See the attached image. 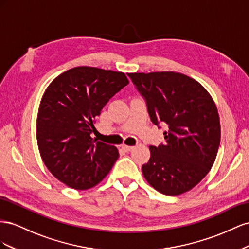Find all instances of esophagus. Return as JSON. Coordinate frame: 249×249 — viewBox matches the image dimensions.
Wrapping results in <instances>:
<instances>
[{"instance_id": "obj_1", "label": "esophagus", "mask_w": 249, "mask_h": 249, "mask_svg": "<svg viewBox=\"0 0 249 249\" xmlns=\"http://www.w3.org/2000/svg\"><path fill=\"white\" fill-rule=\"evenodd\" d=\"M122 148L124 149V150H125L126 152H130V151H132L133 149H134L133 146H128V145H125V144L122 145Z\"/></svg>"}]
</instances>
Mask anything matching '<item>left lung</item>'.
<instances>
[{
    "label": "left lung",
    "instance_id": "obj_1",
    "mask_svg": "<svg viewBox=\"0 0 249 249\" xmlns=\"http://www.w3.org/2000/svg\"><path fill=\"white\" fill-rule=\"evenodd\" d=\"M147 102L152 123L168 125L166 144L150 146L142 166L147 182L177 196L199 183L213 167L221 138L217 106L197 80L176 72L129 73Z\"/></svg>",
    "mask_w": 249,
    "mask_h": 249
}]
</instances>
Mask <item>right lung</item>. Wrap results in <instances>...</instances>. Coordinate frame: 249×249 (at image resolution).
Masks as SVG:
<instances>
[{
	"label": "right lung",
	"instance_id": "add662e5",
	"mask_svg": "<svg viewBox=\"0 0 249 249\" xmlns=\"http://www.w3.org/2000/svg\"><path fill=\"white\" fill-rule=\"evenodd\" d=\"M128 83L123 72L76 67L46 89L36 119L37 146L49 171L66 186L93 188L115 165L118 149L90 133L104 105Z\"/></svg>",
	"mask_w": 249,
	"mask_h": 249
}]
</instances>
